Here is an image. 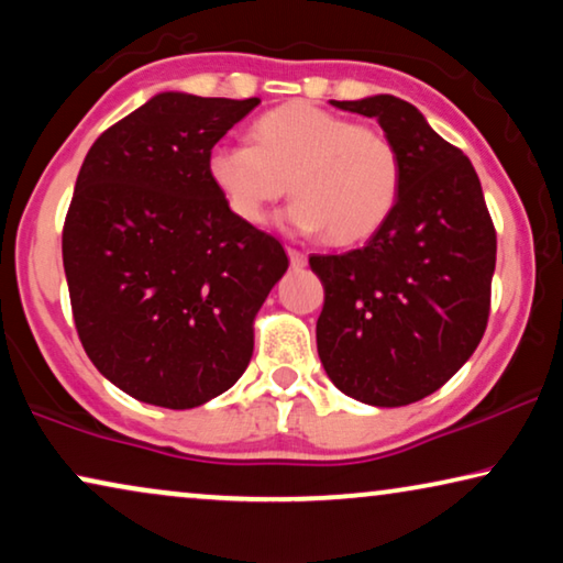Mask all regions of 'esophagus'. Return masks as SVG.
I'll use <instances>...</instances> for the list:
<instances>
[{
    "label": "esophagus",
    "mask_w": 563,
    "mask_h": 563,
    "mask_svg": "<svg viewBox=\"0 0 563 563\" xmlns=\"http://www.w3.org/2000/svg\"><path fill=\"white\" fill-rule=\"evenodd\" d=\"M287 253H289V264L295 266V268H302L305 264H307V256L302 251H297V249H287Z\"/></svg>",
    "instance_id": "esophagus-1"
}]
</instances>
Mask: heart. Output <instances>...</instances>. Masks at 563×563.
<instances>
[{
    "label": "heart",
    "mask_w": 563,
    "mask_h": 563,
    "mask_svg": "<svg viewBox=\"0 0 563 563\" xmlns=\"http://www.w3.org/2000/svg\"><path fill=\"white\" fill-rule=\"evenodd\" d=\"M207 176L249 225H261L291 187L299 197L287 214L291 225L325 230L328 241L349 245L387 222L402 187V161L384 130L297 99L253 122V145H214Z\"/></svg>",
    "instance_id": "1"
}]
</instances>
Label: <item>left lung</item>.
<instances>
[{
	"instance_id": "1",
	"label": "left lung",
	"mask_w": 563,
	"mask_h": 563,
	"mask_svg": "<svg viewBox=\"0 0 563 563\" xmlns=\"http://www.w3.org/2000/svg\"><path fill=\"white\" fill-rule=\"evenodd\" d=\"M376 118L402 161L387 222L349 253H312L325 302L318 353L338 389L402 407L441 389L479 345L492 307L497 233L479 176L410 102H338Z\"/></svg>"
}]
</instances>
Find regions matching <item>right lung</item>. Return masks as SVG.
Masks as SVG:
<instances>
[{
	"label": "right lung",
	"mask_w": 563,
	"mask_h": 563,
	"mask_svg": "<svg viewBox=\"0 0 563 563\" xmlns=\"http://www.w3.org/2000/svg\"><path fill=\"white\" fill-rule=\"evenodd\" d=\"M258 102L166 91L107 128L76 176L60 241L76 333L141 402L189 410L233 387L289 266L207 176L214 143Z\"/></svg>",
	"instance_id": "add662e5"
}]
</instances>
